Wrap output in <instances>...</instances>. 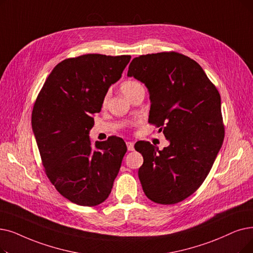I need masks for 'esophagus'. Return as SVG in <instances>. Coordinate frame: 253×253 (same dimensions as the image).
<instances>
[{
	"label": "esophagus",
	"instance_id": "obj_1",
	"mask_svg": "<svg viewBox=\"0 0 253 253\" xmlns=\"http://www.w3.org/2000/svg\"><path fill=\"white\" fill-rule=\"evenodd\" d=\"M126 145H127L128 151H133V150H134V142H132V141H127Z\"/></svg>",
	"mask_w": 253,
	"mask_h": 253
}]
</instances>
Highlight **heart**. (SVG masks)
I'll list each match as a JSON object with an SVG mask.
<instances>
[{
  "label": "heart",
  "instance_id": "1",
  "mask_svg": "<svg viewBox=\"0 0 253 253\" xmlns=\"http://www.w3.org/2000/svg\"><path fill=\"white\" fill-rule=\"evenodd\" d=\"M139 89H142V85L136 81H127L121 84V91L123 92V94L127 98H129L131 95L134 94ZM106 101H107V95L104 97L103 104H105Z\"/></svg>",
  "mask_w": 253,
  "mask_h": 253
}]
</instances>
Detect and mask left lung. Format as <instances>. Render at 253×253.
Masks as SVG:
<instances>
[{"label": "left lung", "instance_id": "1", "mask_svg": "<svg viewBox=\"0 0 253 253\" xmlns=\"http://www.w3.org/2000/svg\"><path fill=\"white\" fill-rule=\"evenodd\" d=\"M127 75L148 87L149 123L169 140L162 151L149 141L135 144L144 157L142 190L154 203H180L200 188L222 146L220 95L199 64L174 51L134 58Z\"/></svg>", "mask_w": 253, "mask_h": 253}]
</instances>
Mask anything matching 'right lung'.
I'll use <instances>...</instances> for the list:
<instances>
[{
  "instance_id": "add662e5",
  "label": "right lung",
  "mask_w": 253,
  "mask_h": 253,
  "mask_svg": "<svg viewBox=\"0 0 253 253\" xmlns=\"http://www.w3.org/2000/svg\"><path fill=\"white\" fill-rule=\"evenodd\" d=\"M130 59L99 53L66 59L52 69L33 107V132L47 178L76 205L94 207L107 199L127 151L117 136L93 148L89 132L92 116Z\"/></svg>"
}]
</instances>
